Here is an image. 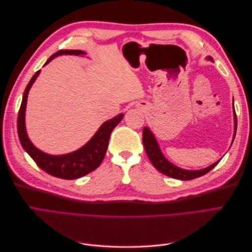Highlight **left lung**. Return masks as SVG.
I'll return each mask as SVG.
<instances>
[{
  "label": "left lung",
  "instance_id": "8db88e82",
  "mask_svg": "<svg viewBox=\"0 0 252 252\" xmlns=\"http://www.w3.org/2000/svg\"><path fill=\"white\" fill-rule=\"evenodd\" d=\"M209 60H212V59L209 58ZM234 123H235L234 124V133H235L236 124H238V122H236L235 111H234ZM143 144L145 147V151H146L150 162L155 166V168L158 169L159 172L166 174L167 177H170L173 179L188 181V180H193L195 178L202 177V175L209 172L212 168H215V167L218 165V163L220 162L218 161L216 163H213L212 165L207 167V168H204L201 170H185V169L179 168V167L172 165L164 158L161 150L158 148V145L155 139L154 134L151 133V131L147 127H144L143 129Z\"/></svg>",
  "mask_w": 252,
  "mask_h": 252
}]
</instances>
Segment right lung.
<instances>
[{
	"label": "right lung",
	"mask_w": 252,
	"mask_h": 252,
	"mask_svg": "<svg viewBox=\"0 0 252 252\" xmlns=\"http://www.w3.org/2000/svg\"><path fill=\"white\" fill-rule=\"evenodd\" d=\"M59 55L79 56L85 55V52H83L81 50L71 49L60 50L47 60L46 64H48L53 58ZM39 73L40 70L34 73L32 80L29 81L28 85L26 86L24 94H23V100L21 103V107L18 116V134L20 142L23 148H24L27 154L32 158L35 164L48 174L64 180H74L84 177V175L94 171L101 165L105 157L106 150H107L108 147L110 134L114 127H116L122 121V119H123V114H119L118 117L105 122V123L98 128V130L93 138H91V140L79 150L64 156H50L45 154V152H42L41 150L33 146L32 143L28 139L25 129V109L27 103V95L30 87H32Z\"/></svg>",
	"instance_id": "1"
}]
</instances>
